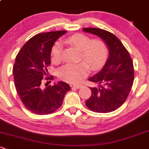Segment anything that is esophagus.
Segmentation results:
<instances>
[{
	"instance_id": "34e87169",
	"label": "esophagus",
	"mask_w": 149,
	"mask_h": 149,
	"mask_svg": "<svg viewBox=\"0 0 149 149\" xmlns=\"http://www.w3.org/2000/svg\"><path fill=\"white\" fill-rule=\"evenodd\" d=\"M71 86L76 88H80L81 87H82V85L81 84H73V85H71Z\"/></svg>"
}]
</instances>
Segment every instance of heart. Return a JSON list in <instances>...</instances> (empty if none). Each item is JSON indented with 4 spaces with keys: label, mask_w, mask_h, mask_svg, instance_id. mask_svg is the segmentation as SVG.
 <instances>
[{
    "label": "heart",
    "mask_w": 149,
    "mask_h": 149,
    "mask_svg": "<svg viewBox=\"0 0 149 149\" xmlns=\"http://www.w3.org/2000/svg\"><path fill=\"white\" fill-rule=\"evenodd\" d=\"M65 42L80 51V61L76 64H66L59 68L58 76L61 80L68 83H77L87 74L89 65L92 70L102 67L108 58L109 48L106 42L101 38H93L82 33L68 37ZM62 46L55 44L51 50V61L58 64L62 60Z\"/></svg>",
    "instance_id": "b5f03b06"
}]
</instances>
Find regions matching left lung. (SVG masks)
<instances>
[{"label":"left lung","mask_w":149,"mask_h":149,"mask_svg":"<svg viewBox=\"0 0 149 149\" xmlns=\"http://www.w3.org/2000/svg\"><path fill=\"white\" fill-rule=\"evenodd\" d=\"M83 31L101 38L109 50V57L102 69L88 79L97 86L90 88L91 95L86 105L96 113L113 111L126 101L132 88L133 61L123 43L111 32L98 28H86Z\"/></svg>","instance_id":"obj_1"}]
</instances>
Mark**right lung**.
<instances>
[{
	"mask_svg": "<svg viewBox=\"0 0 149 149\" xmlns=\"http://www.w3.org/2000/svg\"><path fill=\"white\" fill-rule=\"evenodd\" d=\"M65 33L58 31L37 34L25 43L15 58L13 68L15 89L25 107L33 113L46 115L56 111L70 90V86L62 81L46 88L42 84L43 79H54L52 76L46 77L51 49L56 40Z\"/></svg>",
	"mask_w": 149,
	"mask_h": 149,
	"instance_id": "right-lung-1",
	"label": "right lung"
}]
</instances>
